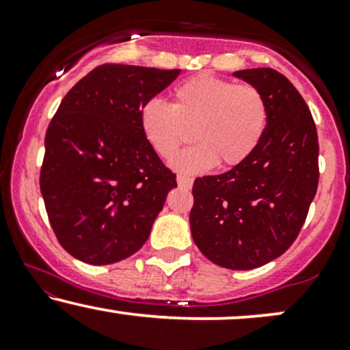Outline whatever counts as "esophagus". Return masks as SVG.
Wrapping results in <instances>:
<instances>
[{
  "label": "esophagus",
  "mask_w": 350,
  "mask_h": 350,
  "mask_svg": "<svg viewBox=\"0 0 350 350\" xmlns=\"http://www.w3.org/2000/svg\"><path fill=\"white\" fill-rule=\"evenodd\" d=\"M178 184L180 187H186V189H189L192 186V183H194V180H192V178H189V176H184V174H178Z\"/></svg>",
  "instance_id": "1"
}]
</instances>
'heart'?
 I'll list each match as a JSON object with an SVG mask.
<instances>
[{"label": "heart", "mask_w": 350, "mask_h": 350, "mask_svg": "<svg viewBox=\"0 0 350 350\" xmlns=\"http://www.w3.org/2000/svg\"><path fill=\"white\" fill-rule=\"evenodd\" d=\"M267 100L252 83L200 74L172 90V105L151 98L139 110V126L152 151L170 159L192 136L198 143L178 154L172 166L202 172L220 164L247 161L263 139Z\"/></svg>", "instance_id": "obj_1"}]
</instances>
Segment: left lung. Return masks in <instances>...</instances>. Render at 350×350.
<instances>
[{
  "instance_id": "left-lung-1",
  "label": "left lung",
  "mask_w": 350,
  "mask_h": 350,
  "mask_svg": "<svg viewBox=\"0 0 350 350\" xmlns=\"http://www.w3.org/2000/svg\"><path fill=\"white\" fill-rule=\"evenodd\" d=\"M234 75L263 94L267 131L247 161L194 180L189 222L212 263L252 270L283 255L299 235L319 183V143L306 102L283 74L260 67Z\"/></svg>"
}]
</instances>
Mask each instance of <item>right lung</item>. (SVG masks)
Here are the masks:
<instances>
[{
  "mask_svg": "<svg viewBox=\"0 0 350 350\" xmlns=\"http://www.w3.org/2000/svg\"><path fill=\"white\" fill-rule=\"evenodd\" d=\"M179 74L103 64L67 92L52 116L39 184L52 230L75 258L110 265L133 255L178 187L144 139L139 110Z\"/></svg>",
  "mask_w": 350,
  "mask_h": 350,
  "instance_id": "add662e5",
  "label": "right lung"
}]
</instances>
